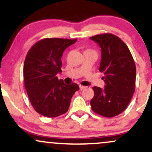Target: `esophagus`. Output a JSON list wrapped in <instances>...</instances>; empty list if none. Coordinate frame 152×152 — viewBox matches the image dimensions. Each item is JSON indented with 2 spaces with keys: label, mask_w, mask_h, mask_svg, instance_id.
I'll return each instance as SVG.
<instances>
[{
  "label": "esophagus",
  "mask_w": 152,
  "mask_h": 152,
  "mask_svg": "<svg viewBox=\"0 0 152 152\" xmlns=\"http://www.w3.org/2000/svg\"><path fill=\"white\" fill-rule=\"evenodd\" d=\"M79 88H80V89H81V90H83V89H84V88H86V86H81V85H80V86H79Z\"/></svg>",
  "instance_id": "obj_1"
}]
</instances>
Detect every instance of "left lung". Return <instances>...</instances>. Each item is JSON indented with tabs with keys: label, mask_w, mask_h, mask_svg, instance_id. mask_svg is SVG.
Returning <instances> with one entry per match:
<instances>
[{
	"label": "left lung",
	"mask_w": 152,
	"mask_h": 152,
	"mask_svg": "<svg viewBox=\"0 0 152 152\" xmlns=\"http://www.w3.org/2000/svg\"><path fill=\"white\" fill-rule=\"evenodd\" d=\"M102 50L99 71L103 72L104 88L94 86L91 109L105 117L123 112L129 104L135 90L136 66L129 49L115 35L103 34L90 37Z\"/></svg>",
	"instance_id": "8db88e82"
}]
</instances>
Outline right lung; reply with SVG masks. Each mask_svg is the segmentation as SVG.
Instances as JSON below:
<instances>
[{"instance_id":"obj_1","label":"right lung","mask_w":152,"mask_h":152,"mask_svg":"<svg viewBox=\"0 0 152 152\" xmlns=\"http://www.w3.org/2000/svg\"><path fill=\"white\" fill-rule=\"evenodd\" d=\"M77 39L51 38L38 41L26 55L24 85L34 109L46 117H56L69 110L71 99L79 86L65 84L56 74L62 72L64 50Z\"/></svg>"}]
</instances>
